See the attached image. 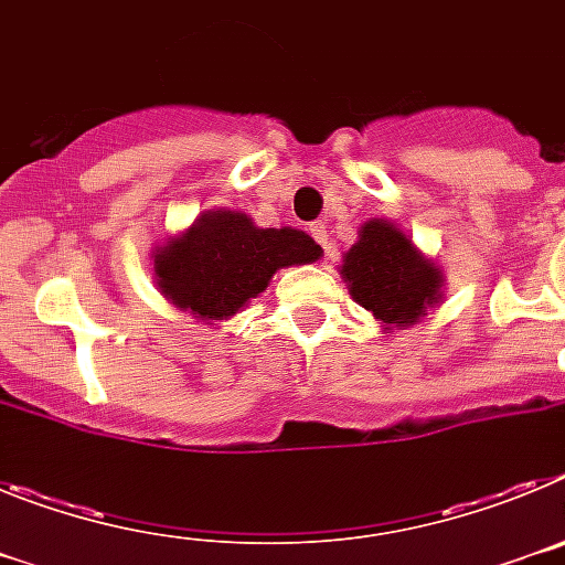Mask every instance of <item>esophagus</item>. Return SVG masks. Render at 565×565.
<instances>
[{"label":"esophagus","instance_id":"esophagus-1","mask_svg":"<svg viewBox=\"0 0 565 565\" xmlns=\"http://www.w3.org/2000/svg\"><path fill=\"white\" fill-rule=\"evenodd\" d=\"M311 234H313V239H317L319 246L326 248L328 254L333 252V243H331V237H328V226L322 221H317V223H311Z\"/></svg>","mask_w":565,"mask_h":565}]
</instances>
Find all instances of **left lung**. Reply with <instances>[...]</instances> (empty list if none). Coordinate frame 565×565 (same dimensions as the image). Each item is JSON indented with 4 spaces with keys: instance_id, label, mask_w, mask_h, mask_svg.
<instances>
[{
    "instance_id": "left-lung-1",
    "label": "left lung",
    "mask_w": 565,
    "mask_h": 565,
    "mask_svg": "<svg viewBox=\"0 0 565 565\" xmlns=\"http://www.w3.org/2000/svg\"><path fill=\"white\" fill-rule=\"evenodd\" d=\"M339 274L384 333L413 328L444 299L441 268L424 257L396 223L382 217L359 228V239L344 252Z\"/></svg>"
}]
</instances>
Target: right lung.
I'll return each instance as SVG.
<instances>
[{
	"instance_id": "1",
	"label": "right lung",
	"mask_w": 565,
	"mask_h": 565,
	"mask_svg": "<svg viewBox=\"0 0 565 565\" xmlns=\"http://www.w3.org/2000/svg\"><path fill=\"white\" fill-rule=\"evenodd\" d=\"M322 248L299 228H259L232 209H209L183 234L154 246V282L178 311L214 326L259 297L279 268L306 266Z\"/></svg>"
}]
</instances>
